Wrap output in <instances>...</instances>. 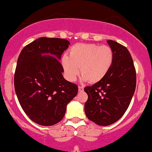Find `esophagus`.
Returning <instances> with one entry per match:
<instances>
[{
  "label": "esophagus",
  "mask_w": 152,
  "mask_h": 152,
  "mask_svg": "<svg viewBox=\"0 0 152 152\" xmlns=\"http://www.w3.org/2000/svg\"><path fill=\"white\" fill-rule=\"evenodd\" d=\"M83 90V86H78V91L82 92Z\"/></svg>",
  "instance_id": "obj_1"
}]
</instances>
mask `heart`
I'll return each mask as SVG.
<instances>
[{
    "label": "heart",
    "instance_id": "heart-1",
    "mask_svg": "<svg viewBox=\"0 0 152 152\" xmlns=\"http://www.w3.org/2000/svg\"><path fill=\"white\" fill-rule=\"evenodd\" d=\"M114 59V51L108 45L76 43L70 48L69 56L64 55L62 57V64L69 81L76 80L80 67L83 80L96 83L107 76Z\"/></svg>",
    "mask_w": 152,
    "mask_h": 152
}]
</instances>
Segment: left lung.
<instances>
[{
  "mask_svg": "<svg viewBox=\"0 0 152 152\" xmlns=\"http://www.w3.org/2000/svg\"><path fill=\"white\" fill-rule=\"evenodd\" d=\"M114 54L111 69L101 81L84 90L88 94L85 113L89 120L107 126L119 120L127 109L136 87V72L133 60L121 44L107 41Z\"/></svg>",
  "mask_w": 152,
  "mask_h": 152,
  "instance_id": "obj_1",
  "label": "left lung"
}]
</instances>
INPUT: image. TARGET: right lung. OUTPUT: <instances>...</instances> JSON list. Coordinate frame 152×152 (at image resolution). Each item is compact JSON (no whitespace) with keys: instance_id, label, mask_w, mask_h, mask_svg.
Returning <instances> with one entry per match:
<instances>
[{"instance_id":"right-lung-1","label":"right lung","mask_w":152,"mask_h":152,"mask_svg":"<svg viewBox=\"0 0 152 152\" xmlns=\"http://www.w3.org/2000/svg\"><path fill=\"white\" fill-rule=\"evenodd\" d=\"M69 44L62 38L42 37L25 46L19 55L15 93L25 114L36 124H57L77 95V85L64 79L59 60Z\"/></svg>"}]
</instances>
